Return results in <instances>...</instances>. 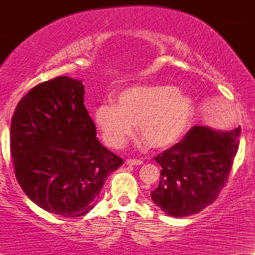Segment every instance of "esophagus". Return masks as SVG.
Here are the masks:
<instances>
[{"instance_id":"esophagus-1","label":"esophagus","mask_w":255,"mask_h":255,"mask_svg":"<svg viewBox=\"0 0 255 255\" xmlns=\"http://www.w3.org/2000/svg\"><path fill=\"white\" fill-rule=\"evenodd\" d=\"M126 164H127V165H141L142 160H140V159H127V160H126Z\"/></svg>"}]
</instances>
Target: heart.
I'll list each match as a JSON object with an SVG mask.
<instances>
[{
  "label": "heart",
  "instance_id": "obj_1",
  "mask_svg": "<svg viewBox=\"0 0 255 255\" xmlns=\"http://www.w3.org/2000/svg\"><path fill=\"white\" fill-rule=\"evenodd\" d=\"M191 96L172 85L134 86L122 91L115 104L103 103L93 113V121L108 146L120 148L136 124L137 135L152 148L165 150L178 144L194 120Z\"/></svg>",
  "mask_w": 255,
  "mask_h": 255
}]
</instances>
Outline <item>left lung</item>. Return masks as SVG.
Segmentation results:
<instances>
[{"label": "left lung", "mask_w": 255, "mask_h": 255, "mask_svg": "<svg viewBox=\"0 0 255 255\" xmlns=\"http://www.w3.org/2000/svg\"><path fill=\"white\" fill-rule=\"evenodd\" d=\"M240 134V126L227 131L194 126L178 144L154 157L162 170L151 193L153 203L172 217L195 215L211 205L228 182Z\"/></svg>", "instance_id": "left-lung-1"}]
</instances>
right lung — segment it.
Wrapping results in <instances>:
<instances>
[{
    "mask_svg": "<svg viewBox=\"0 0 255 255\" xmlns=\"http://www.w3.org/2000/svg\"><path fill=\"white\" fill-rule=\"evenodd\" d=\"M83 81L57 77L20 99L10 124V153L25 194L45 211L80 217L95 207L110 172L124 160L96 137Z\"/></svg>",
    "mask_w": 255,
    "mask_h": 255,
    "instance_id": "1",
    "label": "right lung"
}]
</instances>
